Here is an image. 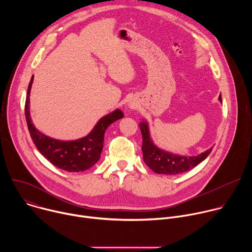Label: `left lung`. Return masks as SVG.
Returning a JSON list of instances; mask_svg holds the SVG:
<instances>
[{
  "label": "left lung",
  "mask_w": 252,
  "mask_h": 252,
  "mask_svg": "<svg viewBox=\"0 0 252 252\" xmlns=\"http://www.w3.org/2000/svg\"><path fill=\"white\" fill-rule=\"evenodd\" d=\"M221 101V97L220 96ZM142 134V155L146 164L155 172L161 174H177L188 171L195 167L212 151V148L196 157H181L171 155L158 149L150 137V131L147 123L140 124Z\"/></svg>",
  "instance_id": "obj_1"
}]
</instances>
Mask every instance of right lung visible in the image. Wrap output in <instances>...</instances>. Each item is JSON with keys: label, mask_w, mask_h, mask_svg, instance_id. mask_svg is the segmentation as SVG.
<instances>
[{"label": "right lung", "mask_w": 252, "mask_h": 252, "mask_svg": "<svg viewBox=\"0 0 252 252\" xmlns=\"http://www.w3.org/2000/svg\"><path fill=\"white\" fill-rule=\"evenodd\" d=\"M33 77L28 87L25 115L30 135L38 151L55 166L69 172H79L91 168L97 162L103 146V135L105 129L114 122L123 119L124 114L116 110L112 114L101 118L92 132L87 136L73 140L61 141L41 133L33 126L30 118V92Z\"/></svg>", "instance_id": "add662e5"}]
</instances>
